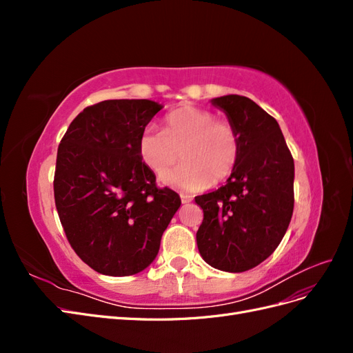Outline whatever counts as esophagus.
<instances>
[{"label": "esophagus", "mask_w": 353, "mask_h": 353, "mask_svg": "<svg viewBox=\"0 0 353 353\" xmlns=\"http://www.w3.org/2000/svg\"><path fill=\"white\" fill-rule=\"evenodd\" d=\"M181 201H183L184 205H187V203L193 201V197H191V196H187V194H181Z\"/></svg>", "instance_id": "esophagus-1"}]
</instances>
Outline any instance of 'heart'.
<instances>
[{
    "label": "heart",
    "mask_w": 353,
    "mask_h": 353,
    "mask_svg": "<svg viewBox=\"0 0 353 353\" xmlns=\"http://www.w3.org/2000/svg\"><path fill=\"white\" fill-rule=\"evenodd\" d=\"M137 148L141 162L157 178L183 157L185 163L174 173H165L163 183L185 193H197L234 172L241 143L230 122L216 121L212 112L187 105L165 117L162 131L144 130Z\"/></svg>",
    "instance_id": "heart-1"
}]
</instances>
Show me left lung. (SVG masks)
Returning a JSON list of instances; mask_svg holds the SVG:
<instances>
[{"label": "left lung", "mask_w": 353, "mask_h": 353, "mask_svg": "<svg viewBox=\"0 0 353 353\" xmlns=\"http://www.w3.org/2000/svg\"><path fill=\"white\" fill-rule=\"evenodd\" d=\"M240 135L239 163L227 184L197 196V248L210 266L243 272L279 248L294 206V162L280 125L248 97L212 99Z\"/></svg>", "instance_id": "obj_1"}]
</instances>
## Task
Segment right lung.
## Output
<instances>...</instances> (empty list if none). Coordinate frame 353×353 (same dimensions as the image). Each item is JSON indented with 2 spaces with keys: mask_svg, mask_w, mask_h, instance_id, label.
I'll list each match as a JSON object with an SVG mask.
<instances>
[{
  "mask_svg": "<svg viewBox=\"0 0 353 353\" xmlns=\"http://www.w3.org/2000/svg\"><path fill=\"white\" fill-rule=\"evenodd\" d=\"M163 105L105 100L83 109L57 150L54 200L66 237L94 271L112 276L145 270L181 206L138 154V138Z\"/></svg>",
  "mask_w": 353,
  "mask_h": 353,
  "instance_id": "add662e5",
  "label": "right lung"
}]
</instances>
